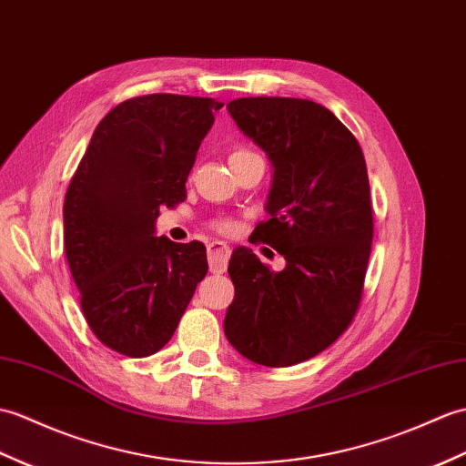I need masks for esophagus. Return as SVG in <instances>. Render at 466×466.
<instances>
[{
  "mask_svg": "<svg viewBox=\"0 0 466 466\" xmlns=\"http://www.w3.org/2000/svg\"><path fill=\"white\" fill-rule=\"evenodd\" d=\"M228 258H230V248L226 246L224 242L214 240V242L208 244L210 272H214V274L226 272V266H228Z\"/></svg>",
  "mask_w": 466,
  "mask_h": 466,
  "instance_id": "esophagus-1",
  "label": "esophagus"
}]
</instances>
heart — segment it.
<instances>
[{
  "instance_id": "1",
  "label": "heart",
  "mask_w": 466,
  "mask_h": 466,
  "mask_svg": "<svg viewBox=\"0 0 466 466\" xmlns=\"http://www.w3.org/2000/svg\"><path fill=\"white\" fill-rule=\"evenodd\" d=\"M238 153H242V150H238ZM222 230H230V226H228V224H224V226H222Z\"/></svg>"
}]
</instances>
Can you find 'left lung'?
Here are the masks:
<instances>
[{
	"mask_svg": "<svg viewBox=\"0 0 466 466\" xmlns=\"http://www.w3.org/2000/svg\"><path fill=\"white\" fill-rule=\"evenodd\" d=\"M226 109L274 168L269 220L254 234L286 268L274 272L236 248L224 333L246 360L288 367L329 348L360 306L373 240L365 158L339 118L313 101L244 96Z\"/></svg>",
	"mask_w": 466,
	"mask_h": 466,
	"instance_id": "1",
	"label": "left lung"
}]
</instances>
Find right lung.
Masks as SVG:
<instances>
[{
  "label": "right lung",
  "mask_w": 466,
  "mask_h": 466,
  "mask_svg": "<svg viewBox=\"0 0 466 466\" xmlns=\"http://www.w3.org/2000/svg\"><path fill=\"white\" fill-rule=\"evenodd\" d=\"M222 105L167 93L116 105L71 178L65 254L86 323L118 353L165 348L208 272L204 244L157 236V218L160 207L187 198L184 184Z\"/></svg>",
  "instance_id": "right-lung-1"
}]
</instances>
